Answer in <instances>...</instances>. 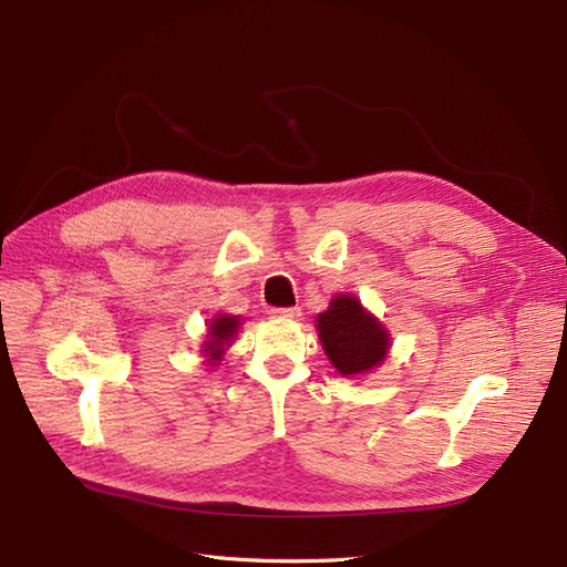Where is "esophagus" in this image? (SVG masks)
<instances>
[{
	"instance_id": "34e87169",
	"label": "esophagus",
	"mask_w": 567,
	"mask_h": 567,
	"mask_svg": "<svg viewBox=\"0 0 567 567\" xmlns=\"http://www.w3.org/2000/svg\"><path fill=\"white\" fill-rule=\"evenodd\" d=\"M274 319H300V307H284V310H271Z\"/></svg>"
}]
</instances>
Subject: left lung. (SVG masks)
<instances>
[{
  "instance_id": "left-lung-1",
  "label": "left lung",
  "mask_w": 567,
  "mask_h": 567,
  "mask_svg": "<svg viewBox=\"0 0 567 567\" xmlns=\"http://www.w3.org/2000/svg\"><path fill=\"white\" fill-rule=\"evenodd\" d=\"M315 321L321 348L342 379H359L385 362L390 331L352 293L333 296Z\"/></svg>"
}]
</instances>
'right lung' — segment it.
Listing matches in <instances>:
<instances>
[{"label":"right lung","instance_id":"1","mask_svg":"<svg viewBox=\"0 0 567 567\" xmlns=\"http://www.w3.org/2000/svg\"><path fill=\"white\" fill-rule=\"evenodd\" d=\"M205 326H208V333H205V340L200 346V357L208 367H219L227 350L231 348L234 338L238 336V329H241V317L217 312Z\"/></svg>","mask_w":567,"mask_h":567}]
</instances>
